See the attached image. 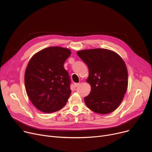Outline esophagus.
<instances>
[{"mask_svg": "<svg viewBox=\"0 0 152 152\" xmlns=\"http://www.w3.org/2000/svg\"><path fill=\"white\" fill-rule=\"evenodd\" d=\"M79 84H80V83H75L74 84V86L75 87H77L78 86H79Z\"/></svg>", "mask_w": 152, "mask_h": 152, "instance_id": "34e87169", "label": "esophagus"}]
</instances>
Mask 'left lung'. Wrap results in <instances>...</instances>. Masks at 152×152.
I'll return each instance as SVG.
<instances>
[{
	"instance_id": "left-lung-1",
	"label": "left lung",
	"mask_w": 152,
	"mask_h": 152,
	"mask_svg": "<svg viewBox=\"0 0 152 152\" xmlns=\"http://www.w3.org/2000/svg\"><path fill=\"white\" fill-rule=\"evenodd\" d=\"M77 55L88 66L87 82L91 85L84 97L87 107L95 113L108 114L121 103L127 88L125 63L115 52L104 49L78 51Z\"/></svg>"
}]
</instances>
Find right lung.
I'll use <instances>...</instances> for the list:
<instances>
[{"mask_svg": "<svg viewBox=\"0 0 152 152\" xmlns=\"http://www.w3.org/2000/svg\"><path fill=\"white\" fill-rule=\"evenodd\" d=\"M71 55L65 48L50 47L36 53L27 66L25 84L33 104L44 113L61 110L70 96L71 80L64 63Z\"/></svg>", "mask_w": 152, "mask_h": 152, "instance_id": "add662e5", "label": "right lung"}]
</instances>
